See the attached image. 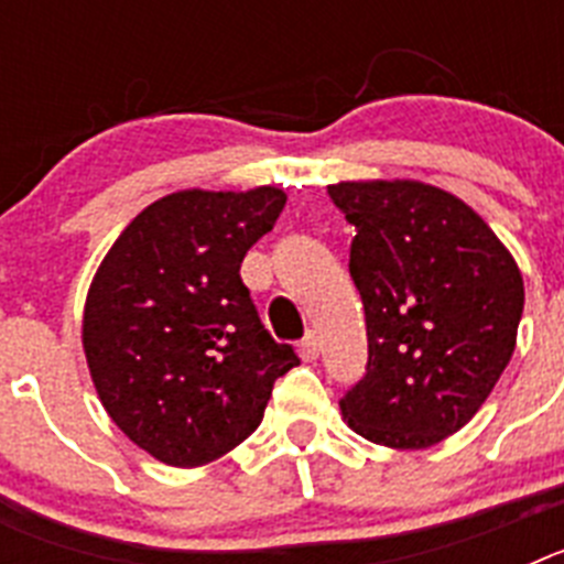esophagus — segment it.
I'll return each instance as SVG.
<instances>
[{"mask_svg": "<svg viewBox=\"0 0 564 564\" xmlns=\"http://www.w3.org/2000/svg\"><path fill=\"white\" fill-rule=\"evenodd\" d=\"M299 356H302V361H316V358H318L316 333H307V336L299 341Z\"/></svg>", "mask_w": 564, "mask_h": 564, "instance_id": "esophagus-1", "label": "esophagus"}]
</instances>
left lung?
Returning a JSON list of instances; mask_svg holds the SVG:
<instances>
[{
  "mask_svg": "<svg viewBox=\"0 0 564 564\" xmlns=\"http://www.w3.org/2000/svg\"><path fill=\"white\" fill-rule=\"evenodd\" d=\"M327 194L356 226L350 276L370 350L341 415L378 446H435L475 417L511 361L520 268L475 208L430 183L344 181Z\"/></svg>",
  "mask_w": 564,
  "mask_h": 564,
  "instance_id": "obj_1",
  "label": "left lung"
}]
</instances>
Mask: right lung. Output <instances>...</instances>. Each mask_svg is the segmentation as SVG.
I'll return each instance as SVG.
<instances>
[{
	"label": "right lung",
	"mask_w": 564,
	"mask_h": 564,
	"mask_svg": "<svg viewBox=\"0 0 564 564\" xmlns=\"http://www.w3.org/2000/svg\"><path fill=\"white\" fill-rule=\"evenodd\" d=\"M285 200L276 186L166 194L123 228L89 285L82 341L98 398L166 466H203L239 446L273 381L299 364L239 276Z\"/></svg>",
	"instance_id": "right-lung-1"
}]
</instances>
